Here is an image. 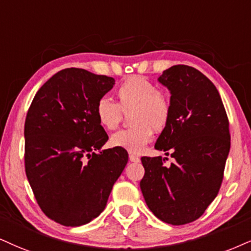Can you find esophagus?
Wrapping results in <instances>:
<instances>
[{
  "label": "esophagus",
  "instance_id": "1",
  "mask_svg": "<svg viewBox=\"0 0 251 251\" xmlns=\"http://www.w3.org/2000/svg\"><path fill=\"white\" fill-rule=\"evenodd\" d=\"M129 159H130V162H134V163L140 162V157L136 156L134 153H129Z\"/></svg>",
  "mask_w": 251,
  "mask_h": 251
}]
</instances>
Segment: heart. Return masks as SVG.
<instances>
[{
	"instance_id": "b5f03b06",
	"label": "heart",
	"mask_w": 251,
	"mask_h": 251,
	"mask_svg": "<svg viewBox=\"0 0 251 251\" xmlns=\"http://www.w3.org/2000/svg\"><path fill=\"white\" fill-rule=\"evenodd\" d=\"M117 104L108 98H101L95 104V116L102 128L114 130L122 120V113L129 114L130 129L111 135L109 143L131 153H141L152 140V132L168 128L172 115L170 99L150 80L131 75L123 80L116 89Z\"/></svg>"
}]
</instances>
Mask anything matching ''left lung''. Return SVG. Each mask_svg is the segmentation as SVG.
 Listing matches in <instances>:
<instances>
[{
  "label": "left lung",
  "mask_w": 251,
  "mask_h": 251,
  "mask_svg": "<svg viewBox=\"0 0 251 251\" xmlns=\"http://www.w3.org/2000/svg\"><path fill=\"white\" fill-rule=\"evenodd\" d=\"M158 81L171 93L172 115L154 148L171 152L175 163L166 168L162 157H142L140 186L159 220L186 225L205 213L220 190L230 149L229 121L214 83L194 67L175 65Z\"/></svg>",
  "instance_id": "1"
}]
</instances>
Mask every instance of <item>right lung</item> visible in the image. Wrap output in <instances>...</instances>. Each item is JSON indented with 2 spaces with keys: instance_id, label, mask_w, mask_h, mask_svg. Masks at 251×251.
<instances>
[{
  "instance_id": "1",
  "label": "right lung",
  "mask_w": 251,
  "mask_h": 251,
  "mask_svg": "<svg viewBox=\"0 0 251 251\" xmlns=\"http://www.w3.org/2000/svg\"><path fill=\"white\" fill-rule=\"evenodd\" d=\"M115 85L114 78L65 69L46 81L27 110L25 173L44 214L67 227L100 215L128 163L121 148L100 150L108 135L95 104Z\"/></svg>"
}]
</instances>
